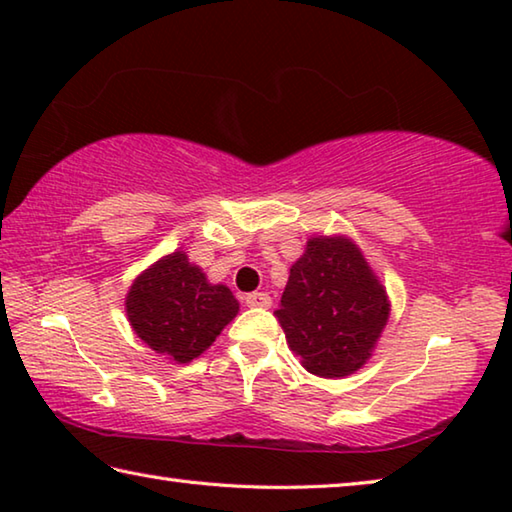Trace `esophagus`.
Listing matches in <instances>:
<instances>
[{
	"label": "esophagus",
	"mask_w": 512,
	"mask_h": 512,
	"mask_svg": "<svg viewBox=\"0 0 512 512\" xmlns=\"http://www.w3.org/2000/svg\"><path fill=\"white\" fill-rule=\"evenodd\" d=\"M246 300V305L248 307H257V309H268L271 307V296H268V293H264V291H255V293H248V296L244 298Z\"/></svg>",
	"instance_id": "obj_1"
}]
</instances>
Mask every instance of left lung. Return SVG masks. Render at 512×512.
I'll use <instances>...</instances> for the list:
<instances>
[{
  "label": "left lung",
  "instance_id": "8db88e82",
  "mask_svg": "<svg viewBox=\"0 0 512 512\" xmlns=\"http://www.w3.org/2000/svg\"><path fill=\"white\" fill-rule=\"evenodd\" d=\"M391 314L384 284L348 237H311L291 266L277 323L311 375L334 379L372 357Z\"/></svg>",
  "mask_w": 512,
  "mask_h": 512
}]
</instances>
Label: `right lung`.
<instances>
[{"label": "right lung", "instance_id": "right-lung-1", "mask_svg": "<svg viewBox=\"0 0 512 512\" xmlns=\"http://www.w3.org/2000/svg\"><path fill=\"white\" fill-rule=\"evenodd\" d=\"M237 311L232 291L225 284L207 282L183 250L137 275L126 296V314L135 334L160 357L178 363L201 357Z\"/></svg>", "mask_w": 512, "mask_h": 512}]
</instances>
